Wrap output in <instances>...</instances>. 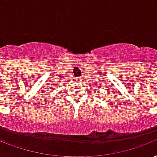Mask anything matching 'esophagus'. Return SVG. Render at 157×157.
Returning <instances> with one entry per match:
<instances>
[{
  "label": "esophagus",
  "instance_id": "34e87169",
  "mask_svg": "<svg viewBox=\"0 0 157 157\" xmlns=\"http://www.w3.org/2000/svg\"><path fill=\"white\" fill-rule=\"evenodd\" d=\"M78 79H81V78H78Z\"/></svg>",
  "mask_w": 157,
  "mask_h": 157
}]
</instances>
